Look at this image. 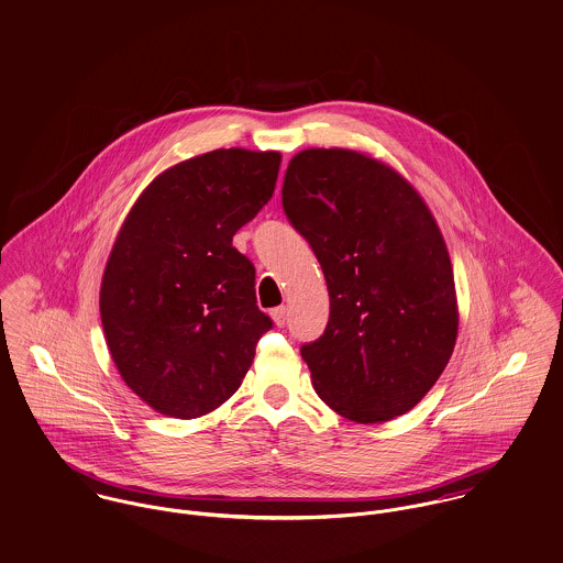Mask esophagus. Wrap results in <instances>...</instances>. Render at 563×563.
I'll return each instance as SVG.
<instances>
[{
  "mask_svg": "<svg viewBox=\"0 0 563 563\" xmlns=\"http://www.w3.org/2000/svg\"><path fill=\"white\" fill-rule=\"evenodd\" d=\"M269 314H272V319H274V323H276V325H285V323H287V319H289V311H287V307H278V309H274Z\"/></svg>",
  "mask_w": 563,
  "mask_h": 563,
  "instance_id": "obj_1",
  "label": "esophagus"
}]
</instances>
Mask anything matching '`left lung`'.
<instances>
[{
	"instance_id": "left-lung-1",
	"label": "left lung",
	"mask_w": 563,
	"mask_h": 563,
	"mask_svg": "<svg viewBox=\"0 0 563 563\" xmlns=\"http://www.w3.org/2000/svg\"><path fill=\"white\" fill-rule=\"evenodd\" d=\"M283 207L330 296L323 334L300 350L317 395L356 423L406 415L444 372L460 321L430 207L395 168L352 148L294 155Z\"/></svg>"
}]
</instances>
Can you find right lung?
I'll use <instances>...</instances> for the list:
<instances>
[{
	"label": "right lung",
	"instance_id": "obj_1",
	"mask_svg": "<svg viewBox=\"0 0 563 563\" xmlns=\"http://www.w3.org/2000/svg\"><path fill=\"white\" fill-rule=\"evenodd\" d=\"M278 168V151H209L157 175L126 213L99 311L119 374L159 415L222 406L272 328L233 235L272 198Z\"/></svg>",
	"mask_w": 563,
	"mask_h": 563
}]
</instances>
